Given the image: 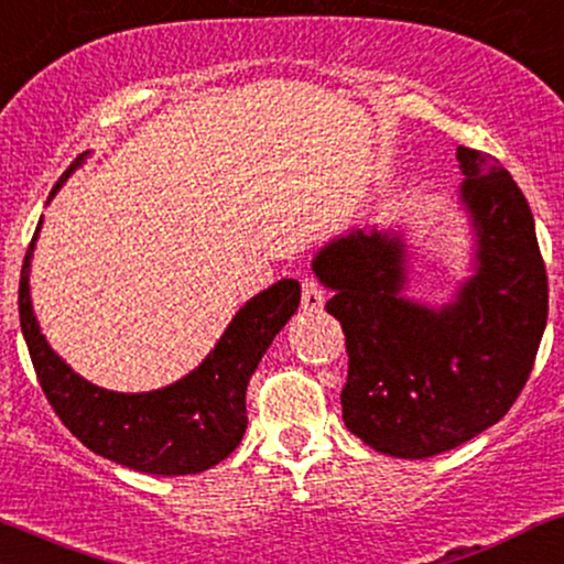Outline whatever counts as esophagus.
Segmentation results:
<instances>
[{"instance_id":"34e87169","label":"esophagus","mask_w":564,"mask_h":564,"mask_svg":"<svg viewBox=\"0 0 564 564\" xmlns=\"http://www.w3.org/2000/svg\"><path fill=\"white\" fill-rule=\"evenodd\" d=\"M322 304H325V291H322L317 278H304L302 281L304 312H322Z\"/></svg>"}]
</instances>
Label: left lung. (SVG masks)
<instances>
[{"instance_id":"1","label":"left lung","mask_w":564,"mask_h":564,"mask_svg":"<svg viewBox=\"0 0 564 564\" xmlns=\"http://www.w3.org/2000/svg\"><path fill=\"white\" fill-rule=\"evenodd\" d=\"M456 162L479 270L448 310L397 296L400 239L356 231L314 260L335 291L325 310L340 319L348 350L345 425L400 459L444 454L498 423L527 387L546 327V265L521 187L479 149L459 147Z\"/></svg>"}]
</instances>
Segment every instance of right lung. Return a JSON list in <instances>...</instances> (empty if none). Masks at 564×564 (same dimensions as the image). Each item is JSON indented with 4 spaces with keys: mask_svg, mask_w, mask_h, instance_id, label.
Instances as JSON below:
<instances>
[{
    "mask_svg": "<svg viewBox=\"0 0 564 564\" xmlns=\"http://www.w3.org/2000/svg\"><path fill=\"white\" fill-rule=\"evenodd\" d=\"M82 156L58 177L51 198ZM37 229L22 260L18 310L35 377L58 420L89 452L147 475H198L227 459L247 427V381L278 329L296 312L302 299L299 281L283 278L247 302L212 356L177 384L147 394H118L77 377L37 329L28 289Z\"/></svg>",
    "mask_w": 564,
    "mask_h": 564,
    "instance_id": "add662e5",
    "label": "right lung"
}]
</instances>
